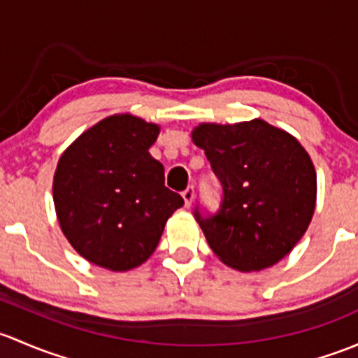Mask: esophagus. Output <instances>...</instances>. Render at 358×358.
<instances>
[{
	"label": "esophagus",
	"instance_id": "34e87169",
	"mask_svg": "<svg viewBox=\"0 0 358 358\" xmlns=\"http://www.w3.org/2000/svg\"><path fill=\"white\" fill-rule=\"evenodd\" d=\"M182 198H184V203H186V206H189L191 203H193L194 187H193V186H187L186 189L182 191Z\"/></svg>",
	"mask_w": 358,
	"mask_h": 358
}]
</instances>
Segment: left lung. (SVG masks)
<instances>
[{"mask_svg": "<svg viewBox=\"0 0 358 358\" xmlns=\"http://www.w3.org/2000/svg\"><path fill=\"white\" fill-rule=\"evenodd\" d=\"M193 143L222 187L215 213L194 206L212 252L238 271L278 264L307 231L315 210V169L288 132L255 119L200 124Z\"/></svg>", "mask_w": 358, "mask_h": 358, "instance_id": "1", "label": "left lung"}]
</instances>
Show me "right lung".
Here are the masks:
<instances>
[{
    "instance_id": "1",
    "label": "right lung",
    "mask_w": 358,
    "mask_h": 358,
    "mask_svg": "<svg viewBox=\"0 0 358 358\" xmlns=\"http://www.w3.org/2000/svg\"><path fill=\"white\" fill-rule=\"evenodd\" d=\"M158 125L112 115L65 150L53 179L58 222L79 255L110 271L152 257L169 217L184 205L165 187L164 165L150 155Z\"/></svg>"
}]
</instances>
